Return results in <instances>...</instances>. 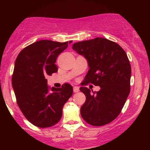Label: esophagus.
I'll list each match as a JSON object with an SVG mask.
<instances>
[{"mask_svg":"<svg viewBox=\"0 0 150 150\" xmlns=\"http://www.w3.org/2000/svg\"><path fill=\"white\" fill-rule=\"evenodd\" d=\"M79 91H80V89L78 86H75V87L73 88V91L75 92V93H77V92H78Z\"/></svg>","mask_w":150,"mask_h":150,"instance_id":"obj_1","label":"esophagus"}]
</instances>
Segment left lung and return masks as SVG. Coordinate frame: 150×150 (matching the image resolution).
Returning <instances> with one entry per match:
<instances>
[{"mask_svg":"<svg viewBox=\"0 0 150 150\" xmlns=\"http://www.w3.org/2000/svg\"><path fill=\"white\" fill-rule=\"evenodd\" d=\"M72 48L83 56L89 67L81 85L101 88L97 92L80 88L86 97L81 116L93 126L110 123L119 115L130 93L131 67L127 54L117 43L103 38L78 42Z\"/></svg>","mask_w":150,"mask_h":150,"instance_id":"obj_1","label":"left lung"}]
</instances>
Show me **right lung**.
Listing matches in <instances>:
<instances>
[{
  "label": "right lung",
  "mask_w": 150,
  "mask_h": 150,
  "mask_svg": "<svg viewBox=\"0 0 150 150\" xmlns=\"http://www.w3.org/2000/svg\"><path fill=\"white\" fill-rule=\"evenodd\" d=\"M67 46L68 42L39 40L22 50L15 62L11 82L17 104L28 121L39 128L59 121L73 93L70 84L50 88L46 79L58 71L57 58Z\"/></svg>",
  "instance_id": "1"
}]
</instances>
